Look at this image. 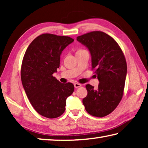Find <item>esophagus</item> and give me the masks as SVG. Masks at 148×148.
<instances>
[{"label": "esophagus", "instance_id": "esophagus-1", "mask_svg": "<svg viewBox=\"0 0 148 148\" xmlns=\"http://www.w3.org/2000/svg\"><path fill=\"white\" fill-rule=\"evenodd\" d=\"M74 85L75 88H78V87L82 86V84H80L79 83H75Z\"/></svg>", "mask_w": 148, "mask_h": 148}]
</instances>
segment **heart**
<instances>
[{"label":"heart","mask_w":148,"mask_h":148,"mask_svg":"<svg viewBox=\"0 0 148 148\" xmlns=\"http://www.w3.org/2000/svg\"><path fill=\"white\" fill-rule=\"evenodd\" d=\"M86 51V50H85L84 49H77L76 51V53H81L82 51Z\"/></svg>","instance_id":"heart-1"}]
</instances>
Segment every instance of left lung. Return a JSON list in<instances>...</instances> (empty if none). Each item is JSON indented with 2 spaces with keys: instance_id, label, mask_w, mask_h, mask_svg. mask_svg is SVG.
Here are the masks:
<instances>
[{
  "instance_id": "obj_1",
  "label": "left lung",
  "mask_w": 148,
  "mask_h": 148,
  "mask_svg": "<svg viewBox=\"0 0 148 148\" xmlns=\"http://www.w3.org/2000/svg\"><path fill=\"white\" fill-rule=\"evenodd\" d=\"M91 55L92 70L99 81L98 88L86 85L83 99L86 110L92 116L102 117L112 113L123 95L127 71L126 59L115 40L102 31H92L77 37Z\"/></svg>"
}]
</instances>
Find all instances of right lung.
Masks as SVG:
<instances>
[{
	"mask_svg": "<svg viewBox=\"0 0 148 148\" xmlns=\"http://www.w3.org/2000/svg\"><path fill=\"white\" fill-rule=\"evenodd\" d=\"M73 41L69 36L42 34L30 44L24 55L21 68L23 88L34 110L47 118L61 116L67 97L74 92L72 83L62 84L53 76L62 50Z\"/></svg>",
	"mask_w": 148,
	"mask_h": 148,
	"instance_id": "add662e5",
	"label": "right lung"
}]
</instances>
